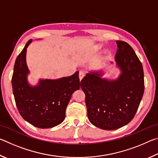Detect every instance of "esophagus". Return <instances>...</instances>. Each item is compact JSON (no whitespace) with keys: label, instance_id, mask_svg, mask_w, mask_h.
<instances>
[{"label":"esophagus","instance_id":"1","mask_svg":"<svg viewBox=\"0 0 158 158\" xmlns=\"http://www.w3.org/2000/svg\"><path fill=\"white\" fill-rule=\"evenodd\" d=\"M85 76V73H84V72L83 71H80L79 72V79H80V81H81V80L84 78V77Z\"/></svg>","mask_w":158,"mask_h":158}]
</instances>
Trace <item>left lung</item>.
I'll return each mask as SVG.
<instances>
[{
  "mask_svg": "<svg viewBox=\"0 0 158 158\" xmlns=\"http://www.w3.org/2000/svg\"><path fill=\"white\" fill-rule=\"evenodd\" d=\"M116 44L115 61L121 72L118 78L102 79L100 72H93L81 81L90 122L106 130L118 129L132 121L144 92L141 61L127 42L118 40Z\"/></svg>",
  "mask_w": 158,
  "mask_h": 158,
  "instance_id": "8db88e82",
  "label": "left lung"
}]
</instances>
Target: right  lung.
I'll list each match as a JSON object with an SVG mask.
<instances>
[{
	"label": "right lung",
	"instance_id": "right-lung-1",
	"mask_svg": "<svg viewBox=\"0 0 158 158\" xmlns=\"http://www.w3.org/2000/svg\"><path fill=\"white\" fill-rule=\"evenodd\" d=\"M28 40L15 60L12 78L13 94L18 111L23 119L39 128H50L60 124L73 93L79 89V72L58 79H40L35 86L29 85L26 65Z\"/></svg>",
	"mask_w": 158,
	"mask_h": 158
}]
</instances>
